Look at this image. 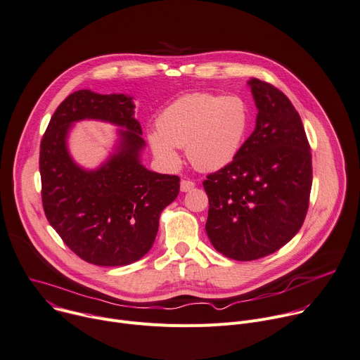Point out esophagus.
Masks as SVG:
<instances>
[{
    "label": "esophagus",
    "mask_w": 360,
    "mask_h": 360,
    "mask_svg": "<svg viewBox=\"0 0 360 360\" xmlns=\"http://www.w3.org/2000/svg\"><path fill=\"white\" fill-rule=\"evenodd\" d=\"M195 188V182L193 181H189V179H182L181 181V191L182 192H188L191 189Z\"/></svg>",
    "instance_id": "34e87169"
}]
</instances>
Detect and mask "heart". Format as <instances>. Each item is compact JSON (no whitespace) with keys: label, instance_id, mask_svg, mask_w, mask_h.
<instances>
[{"label":"heart","instance_id":"b5f03b06","mask_svg":"<svg viewBox=\"0 0 360 360\" xmlns=\"http://www.w3.org/2000/svg\"><path fill=\"white\" fill-rule=\"evenodd\" d=\"M248 129V109L238 96L188 93L163 109L156 130L148 135L153 153L176 167V148H185L191 165L218 171L238 155Z\"/></svg>","mask_w":360,"mask_h":360}]
</instances>
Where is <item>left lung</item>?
<instances>
[{
  "label": "left lung",
  "mask_w": 360,
  "mask_h": 360,
  "mask_svg": "<svg viewBox=\"0 0 360 360\" xmlns=\"http://www.w3.org/2000/svg\"><path fill=\"white\" fill-rule=\"evenodd\" d=\"M248 86L258 109L254 132L231 163L202 182L208 238L238 261L273 254L299 233L313 179L310 145L288 97L258 79Z\"/></svg>",
  "instance_id": "8db88e82"
}]
</instances>
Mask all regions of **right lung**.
I'll return each instance as SVG.
<instances>
[{
    "mask_svg": "<svg viewBox=\"0 0 360 360\" xmlns=\"http://www.w3.org/2000/svg\"><path fill=\"white\" fill-rule=\"evenodd\" d=\"M135 105L126 94L77 90L64 99L40 145L44 214L76 255L90 264L117 267L141 259L156 238L160 212L179 193V178L148 171ZM103 120L121 127L117 152L96 172L80 169L67 149L75 121Z\"/></svg>",
    "mask_w": 360,
    "mask_h": 360,
    "instance_id": "add662e5",
    "label": "right lung"
}]
</instances>
